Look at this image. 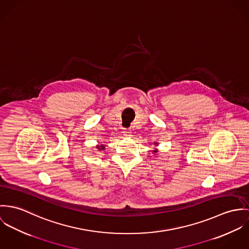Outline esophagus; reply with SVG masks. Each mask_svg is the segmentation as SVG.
Instances as JSON below:
<instances>
[{"label":"esophagus","mask_w":249,"mask_h":249,"mask_svg":"<svg viewBox=\"0 0 249 249\" xmlns=\"http://www.w3.org/2000/svg\"><path fill=\"white\" fill-rule=\"evenodd\" d=\"M124 135H125V137H127V138L132 137V133H131V132H125V133H124Z\"/></svg>","instance_id":"34e87169"}]
</instances>
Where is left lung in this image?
Here are the masks:
<instances>
[{"label":"left lung","mask_w":249,"mask_h":249,"mask_svg":"<svg viewBox=\"0 0 249 249\" xmlns=\"http://www.w3.org/2000/svg\"><path fill=\"white\" fill-rule=\"evenodd\" d=\"M158 144H159V143H158V142H155V145H158ZM153 152H154V153H157V152H158V149H156V150H154V151H153Z\"/></svg>","instance_id":"8db88e82"}]
</instances>
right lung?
<instances>
[{
    "label": "right lung",
    "mask_w": 249,
    "mask_h": 249,
    "mask_svg": "<svg viewBox=\"0 0 249 249\" xmlns=\"http://www.w3.org/2000/svg\"><path fill=\"white\" fill-rule=\"evenodd\" d=\"M96 148L100 151V150H104V149H105V146H104V145H100V146H99V145H97V146H96Z\"/></svg>",
    "instance_id": "1"
}]
</instances>
